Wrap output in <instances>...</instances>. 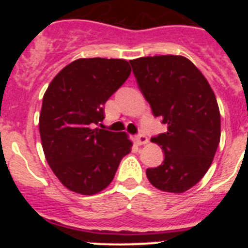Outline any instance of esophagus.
<instances>
[{
	"label": "esophagus",
	"mask_w": 248,
	"mask_h": 248,
	"mask_svg": "<svg viewBox=\"0 0 248 248\" xmlns=\"http://www.w3.org/2000/svg\"><path fill=\"white\" fill-rule=\"evenodd\" d=\"M135 143L138 144V145H144V144H148L149 143V139L146 138V135L144 134H139L135 137Z\"/></svg>",
	"instance_id": "1"
}]
</instances>
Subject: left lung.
I'll list each match as a JSON object with an SVG mask.
<instances>
[{"label":"left lung","instance_id":"left-lung-1","mask_svg":"<svg viewBox=\"0 0 248 248\" xmlns=\"http://www.w3.org/2000/svg\"><path fill=\"white\" fill-rule=\"evenodd\" d=\"M139 89L168 131L153 138L161 146V165L146 170L161 191H187L211 166L221 137L214 91L196 65L183 56L141 57L130 61Z\"/></svg>","mask_w":248,"mask_h":248}]
</instances>
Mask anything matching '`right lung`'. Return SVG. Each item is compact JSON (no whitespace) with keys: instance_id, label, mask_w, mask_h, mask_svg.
<instances>
[{"instance_id":"1","label":"right lung","mask_w":248,"mask_h":248,"mask_svg":"<svg viewBox=\"0 0 248 248\" xmlns=\"http://www.w3.org/2000/svg\"><path fill=\"white\" fill-rule=\"evenodd\" d=\"M125 59L80 58L65 65L48 85L39 114V134L47 163L71 191L104 190L129 154L126 133L94 128L104 104L130 76Z\"/></svg>"}]
</instances>
